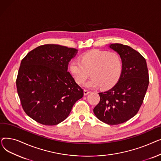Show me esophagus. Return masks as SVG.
<instances>
[{"instance_id":"34e87169","label":"esophagus","mask_w":161,"mask_h":161,"mask_svg":"<svg viewBox=\"0 0 161 161\" xmlns=\"http://www.w3.org/2000/svg\"><path fill=\"white\" fill-rule=\"evenodd\" d=\"M91 91H89V90H87V89H84L83 90V93H84V95H87V94H89V92H90Z\"/></svg>"}]
</instances>
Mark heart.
<instances>
[{
  "instance_id": "obj_1",
  "label": "heart",
  "mask_w": 161,
  "mask_h": 161,
  "mask_svg": "<svg viewBox=\"0 0 161 161\" xmlns=\"http://www.w3.org/2000/svg\"><path fill=\"white\" fill-rule=\"evenodd\" d=\"M80 60L74 59L69 69L75 81L82 84L91 74L92 78L86 83V87L103 89L114 87L119 80L123 72V61L116 52L92 49L82 54Z\"/></svg>"
}]
</instances>
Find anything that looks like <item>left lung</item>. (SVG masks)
<instances>
[{"label": "left lung", "instance_id": "left-lung-1", "mask_svg": "<svg viewBox=\"0 0 161 161\" xmlns=\"http://www.w3.org/2000/svg\"><path fill=\"white\" fill-rule=\"evenodd\" d=\"M123 61V72L115 85L99 92L100 102L93 109L99 120L114 125L129 120L143 103L149 86V73L145 58L130 46L112 44Z\"/></svg>", "mask_w": 161, "mask_h": 161}]
</instances>
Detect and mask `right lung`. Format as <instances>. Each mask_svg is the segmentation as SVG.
<instances>
[{"label":"right lung","instance_id":"1","mask_svg":"<svg viewBox=\"0 0 161 161\" xmlns=\"http://www.w3.org/2000/svg\"><path fill=\"white\" fill-rule=\"evenodd\" d=\"M78 50L45 44L31 51L21 62L16 79L23 110L44 125L64 121L83 90L75 83L68 65Z\"/></svg>","mask_w":161,"mask_h":161}]
</instances>
